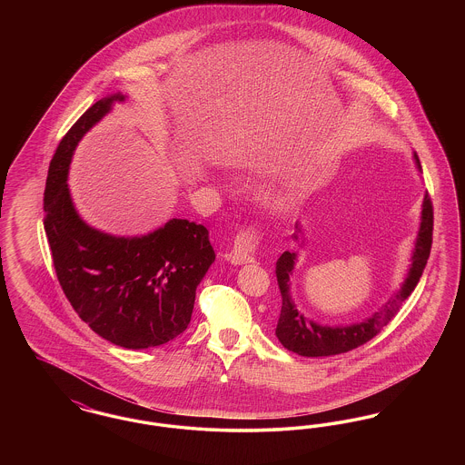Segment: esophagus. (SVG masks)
Returning a JSON list of instances; mask_svg holds the SVG:
<instances>
[{"instance_id":"34e87169","label":"esophagus","mask_w":465,"mask_h":465,"mask_svg":"<svg viewBox=\"0 0 465 465\" xmlns=\"http://www.w3.org/2000/svg\"><path fill=\"white\" fill-rule=\"evenodd\" d=\"M258 247H260V230L254 224L243 226L239 230V233L235 235L233 247L226 254V260L233 265L252 263Z\"/></svg>"}]
</instances>
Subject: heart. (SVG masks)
Listing matches in <instances>:
<instances>
[{
	"label": "heart",
	"instance_id": "1",
	"mask_svg": "<svg viewBox=\"0 0 465 465\" xmlns=\"http://www.w3.org/2000/svg\"><path fill=\"white\" fill-rule=\"evenodd\" d=\"M272 197H273V195H272ZM273 199H275V197H273Z\"/></svg>",
	"mask_w": 465,
	"mask_h": 465
}]
</instances>
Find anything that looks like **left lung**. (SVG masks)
<instances>
[{"mask_svg":"<svg viewBox=\"0 0 465 465\" xmlns=\"http://www.w3.org/2000/svg\"><path fill=\"white\" fill-rule=\"evenodd\" d=\"M417 165L420 167V160L415 153ZM421 223L419 230V239L415 243L413 251V263L410 268V273L402 284L399 292L391 298L380 312H375L368 321L352 324V326H340V328H328V326H319L315 322L303 317L298 309L294 307L291 294H289V275L294 268V260L296 254L286 251L279 260H277V282L281 289L282 296V307H281V315L277 321L275 328V336L279 341L294 354L303 355V357H324V355L345 354L349 351H354L357 347L364 345L371 338H375L378 332L381 331L398 313L401 305L408 300L411 291L417 288L420 281L423 268L427 265L430 247H432V228H434V209H432V200L429 193L423 197V205H421ZM298 228V226H296ZM298 239V235H292Z\"/></svg>","mask_w":465,"mask_h":465,"instance_id":"8db88e82","label":"left lung"}]
</instances>
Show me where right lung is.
Wrapping results in <instances>:
<instances>
[{
  "instance_id": "add662e5",
  "label": "right lung",
  "mask_w": 465,
  "mask_h": 465,
  "mask_svg": "<svg viewBox=\"0 0 465 465\" xmlns=\"http://www.w3.org/2000/svg\"><path fill=\"white\" fill-rule=\"evenodd\" d=\"M116 94L92 104L61 139L45 184V232L71 307L90 330L124 349H150L190 324L195 291L216 254L203 224L171 220L144 237H113L80 220L66 179L71 156Z\"/></svg>"
}]
</instances>
